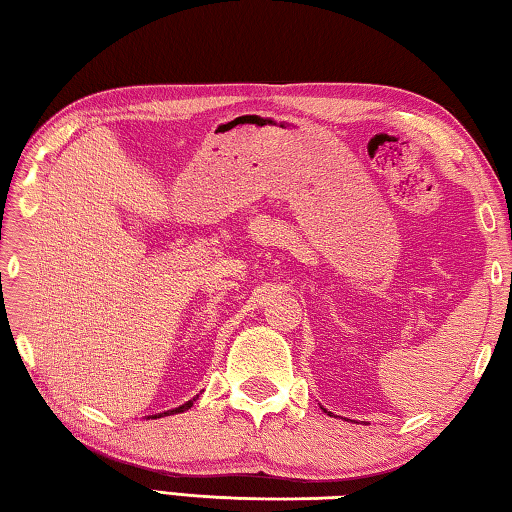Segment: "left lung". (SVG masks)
I'll list each match as a JSON object with an SVG mask.
<instances>
[{
    "mask_svg": "<svg viewBox=\"0 0 512 512\" xmlns=\"http://www.w3.org/2000/svg\"><path fill=\"white\" fill-rule=\"evenodd\" d=\"M320 409H323V406H320ZM327 415H332V411H327V409H323Z\"/></svg>",
    "mask_w": 512,
    "mask_h": 512,
    "instance_id": "8db88e82",
    "label": "left lung"
}]
</instances>
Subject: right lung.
Here are the masks:
<instances>
[{
  "instance_id": "add662e5",
  "label": "right lung",
  "mask_w": 512,
  "mask_h": 512,
  "mask_svg": "<svg viewBox=\"0 0 512 512\" xmlns=\"http://www.w3.org/2000/svg\"><path fill=\"white\" fill-rule=\"evenodd\" d=\"M194 402H196V397L194 400H189V402H185V404H180V406H176V409H169V411H164V413H155V415H149L151 420H158V418H164V415H173V413H183V411H187V409H192L194 406Z\"/></svg>"
}]
</instances>
